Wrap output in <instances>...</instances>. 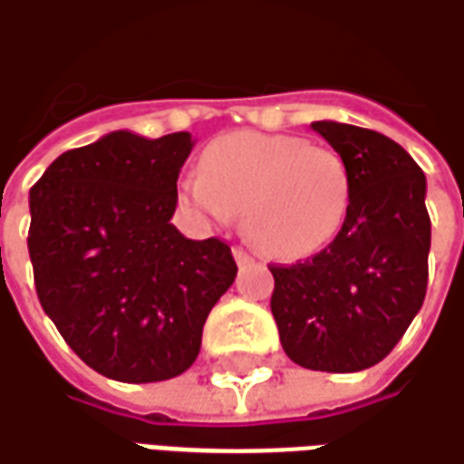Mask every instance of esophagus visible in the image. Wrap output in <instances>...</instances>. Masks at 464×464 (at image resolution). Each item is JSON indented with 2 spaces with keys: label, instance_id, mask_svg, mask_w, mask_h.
<instances>
[{
  "label": "esophagus",
  "instance_id": "34e87169",
  "mask_svg": "<svg viewBox=\"0 0 464 464\" xmlns=\"http://www.w3.org/2000/svg\"><path fill=\"white\" fill-rule=\"evenodd\" d=\"M233 258H236V264H238V266H251V264H254V256H251V254H246L241 246H236V248H233Z\"/></svg>",
  "mask_w": 464,
  "mask_h": 464
}]
</instances>
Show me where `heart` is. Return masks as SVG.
Instances as JSON below:
<instances>
[{
	"mask_svg": "<svg viewBox=\"0 0 464 464\" xmlns=\"http://www.w3.org/2000/svg\"><path fill=\"white\" fill-rule=\"evenodd\" d=\"M179 195L213 218L241 213L246 238L264 256L297 261L335 241L351 208V175L338 152L302 137L236 131L208 144Z\"/></svg>",
	"mask_w": 464,
	"mask_h": 464,
	"instance_id": "b5f03b06",
	"label": "heart"
}]
</instances>
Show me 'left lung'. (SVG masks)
<instances>
[{
	"label": "left lung",
	"mask_w": 464,
	"mask_h": 464,
	"mask_svg": "<svg viewBox=\"0 0 464 464\" xmlns=\"http://www.w3.org/2000/svg\"><path fill=\"white\" fill-rule=\"evenodd\" d=\"M312 129L343 157L351 208L335 241L292 266H272V314L302 368L355 373L381 363L427 295L431 223L427 178L401 144L338 121Z\"/></svg>",
	"instance_id": "obj_1"
}]
</instances>
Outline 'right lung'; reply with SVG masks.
<instances>
[{
  "instance_id": "1",
  "label": "right lung",
  "mask_w": 464,
  "mask_h": 464,
  "mask_svg": "<svg viewBox=\"0 0 464 464\" xmlns=\"http://www.w3.org/2000/svg\"><path fill=\"white\" fill-rule=\"evenodd\" d=\"M192 144L190 131H111L60 154L30 190L40 304L101 376L154 383L185 373L236 279L228 244L190 241L169 223Z\"/></svg>"
}]
</instances>
